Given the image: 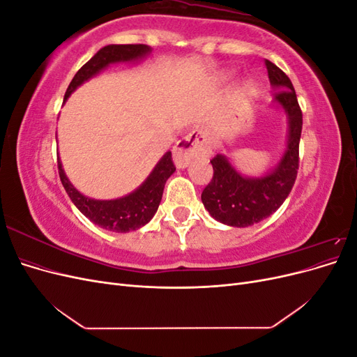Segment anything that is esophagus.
<instances>
[{
	"label": "esophagus",
	"instance_id": "1",
	"mask_svg": "<svg viewBox=\"0 0 357 357\" xmlns=\"http://www.w3.org/2000/svg\"><path fill=\"white\" fill-rule=\"evenodd\" d=\"M210 152V137L204 128L193 129L178 139L174 146V164L177 168H186L193 159L208 155Z\"/></svg>",
	"mask_w": 357,
	"mask_h": 357
}]
</instances>
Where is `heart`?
Wrapping results in <instances>:
<instances>
[{"instance_id": "b5f03b06", "label": "heart", "mask_w": 357, "mask_h": 357, "mask_svg": "<svg viewBox=\"0 0 357 357\" xmlns=\"http://www.w3.org/2000/svg\"><path fill=\"white\" fill-rule=\"evenodd\" d=\"M244 91L247 92V93H255L256 92V86L253 84V83H247L245 86H244Z\"/></svg>"}]
</instances>
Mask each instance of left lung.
I'll return each mask as SVG.
<instances>
[{
	"label": "left lung",
	"mask_w": 357,
	"mask_h": 357,
	"mask_svg": "<svg viewBox=\"0 0 357 357\" xmlns=\"http://www.w3.org/2000/svg\"><path fill=\"white\" fill-rule=\"evenodd\" d=\"M269 83L274 88V104L287 117V143L278 164L261 177H247L235 169L225 155L210 162L213 178L202 190V204L218 222L247 228L269 218L280 208L295 185L299 167L302 112L290 79L271 61H265Z\"/></svg>",
	"instance_id": "left-lung-1"
}]
</instances>
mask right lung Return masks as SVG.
I'll use <instances>...</instances> for the list:
<instances>
[{"instance_id": "1", "label": "right lung", "mask_w": 357, "mask_h": 357, "mask_svg": "<svg viewBox=\"0 0 357 357\" xmlns=\"http://www.w3.org/2000/svg\"><path fill=\"white\" fill-rule=\"evenodd\" d=\"M150 52H152V47L146 45H109L100 49L75 73L66 92V96H63V101H67L68 96L79 86L112 66V63L135 62L150 55ZM58 169L63 189L68 193L75 207L86 218L102 229L112 232H129L139 229L142 226L152 220L160 204L165 183L172 176V172L176 171V167L172 164L171 152H167L160 158V160L142 185L134 192L116 199H93L84 197L83 193H80L71 185L66 171L62 168V162L59 158Z\"/></svg>"}]
</instances>
